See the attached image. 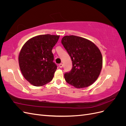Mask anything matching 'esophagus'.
<instances>
[{"instance_id":"34e87169","label":"esophagus","mask_w":126,"mask_h":126,"mask_svg":"<svg viewBox=\"0 0 126 126\" xmlns=\"http://www.w3.org/2000/svg\"><path fill=\"white\" fill-rule=\"evenodd\" d=\"M63 67V63H60V64H59V67H60V68H62Z\"/></svg>"}]
</instances>
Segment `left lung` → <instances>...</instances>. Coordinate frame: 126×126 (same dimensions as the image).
<instances>
[{
  "mask_svg": "<svg viewBox=\"0 0 126 126\" xmlns=\"http://www.w3.org/2000/svg\"><path fill=\"white\" fill-rule=\"evenodd\" d=\"M62 43L70 56L71 70L64 75L69 84L77 88L87 87L98 79L102 67V56L97 46L81 37L65 36Z\"/></svg>",
  "mask_w": 126,
  "mask_h": 126,
  "instance_id": "8db88e82",
  "label": "left lung"
}]
</instances>
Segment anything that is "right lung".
<instances>
[{
  "instance_id": "1",
  "label": "right lung",
  "mask_w": 126,
  "mask_h": 126,
  "mask_svg": "<svg viewBox=\"0 0 126 126\" xmlns=\"http://www.w3.org/2000/svg\"><path fill=\"white\" fill-rule=\"evenodd\" d=\"M59 36L47 34L33 37L21 49L18 57L20 69L32 85L42 86L52 80L57 69L52 49Z\"/></svg>"
}]
</instances>
